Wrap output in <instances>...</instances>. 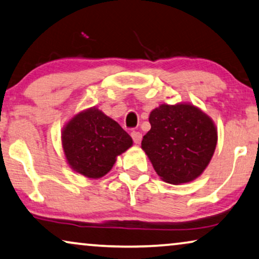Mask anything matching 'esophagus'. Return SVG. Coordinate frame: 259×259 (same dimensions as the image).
<instances>
[{
	"label": "esophagus",
	"mask_w": 259,
	"mask_h": 259,
	"mask_svg": "<svg viewBox=\"0 0 259 259\" xmlns=\"http://www.w3.org/2000/svg\"><path fill=\"white\" fill-rule=\"evenodd\" d=\"M131 136H132V139L136 144H140L141 139H143V136H141V133L137 132V131H133V132L131 133Z\"/></svg>",
	"instance_id": "esophagus-1"
}]
</instances>
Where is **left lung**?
<instances>
[{"label": "left lung", "instance_id": "1", "mask_svg": "<svg viewBox=\"0 0 259 259\" xmlns=\"http://www.w3.org/2000/svg\"><path fill=\"white\" fill-rule=\"evenodd\" d=\"M141 148L168 184L190 183L210 164L218 133L210 116L192 104H161L151 112Z\"/></svg>", "mask_w": 259, "mask_h": 259}]
</instances>
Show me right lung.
Returning a JSON list of instances; mask_svg holds the SVG:
<instances>
[{
    "label": "right lung",
    "mask_w": 259,
    "mask_h": 259,
    "mask_svg": "<svg viewBox=\"0 0 259 259\" xmlns=\"http://www.w3.org/2000/svg\"><path fill=\"white\" fill-rule=\"evenodd\" d=\"M61 141L70 168L91 179L107 175L116 157L133 145L130 134L97 107L74 115L63 127Z\"/></svg>",
    "instance_id": "right-lung-1"
}]
</instances>
